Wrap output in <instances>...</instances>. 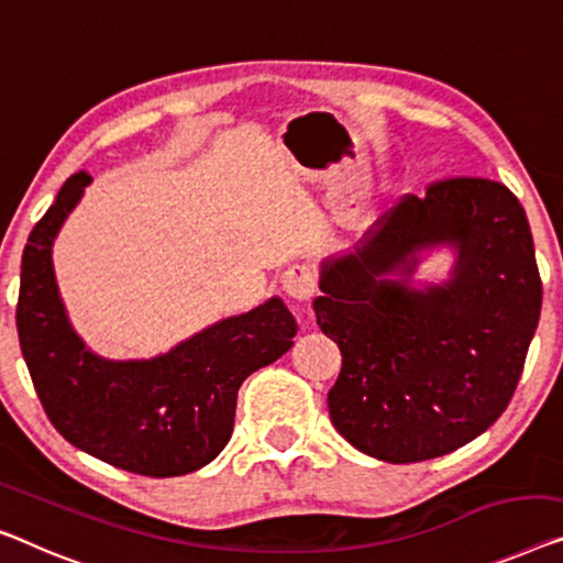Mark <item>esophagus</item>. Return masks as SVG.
Returning a JSON list of instances; mask_svg holds the SVG:
<instances>
[{"label": "esophagus", "instance_id": "esophagus-1", "mask_svg": "<svg viewBox=\"0 0 563 563\" xmlns=\"http://www.w3.org/2000/svg\"><path fill=\"white\" fill-rule=\"evenodd\" d=\"M316 275L306 265H292L288 273L283 275V290L285 296H290L298 303H308L316 296Z\"/></svg>", "mask_w": 563, "mask_h": 563}]
</instances>
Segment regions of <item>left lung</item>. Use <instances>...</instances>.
I'll list each match as a JSON object with an SVG mask.
<instances>
[{"instance_id":"8db88e82","label":"left lung","mask_w":563,"mask_h":563,"mask_svg":"<svg viewBox=\"0 0 563 563\" xmlns=\"http://www.w3.org/2000/svg\"><path fill=\"white\" fill-rule=\"evenodd\" d=\"M440 244L459 253L451 280L415 289L418 253ZM321 290L316 321L343 356L331 422L384 463L448 455L506 412L543 298L521 201L477 176L407 195L323 260Z\"/></svg>"}]
</instances>
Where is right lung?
Listing matches in <instances>:
<instances>
[{
    "label": "right lung",
    "mask_w": 563,
    "mask_h": 563,
    "mask_svg": "<svg viewBox=\"0 0 563 563\" xmlns=\"http://www.w3.org/2000/svg\"><path fill=\"white\" fill-rule=\"evenodd\" d=\"M88 184L90 174H73L24 245L16 300L24 364L49 422L78 450L136 475L195 473L230 442L242 382L278 362L298 323L275 296L154 358L93 354L67 321L53 271V242Z\"/></svg>",
    "instance_id": "right-lung-1"
}]
</instances>
